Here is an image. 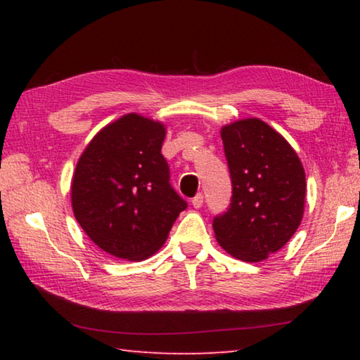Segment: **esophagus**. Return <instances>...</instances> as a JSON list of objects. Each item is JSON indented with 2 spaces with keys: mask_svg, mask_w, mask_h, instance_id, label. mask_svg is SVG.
<instances>
[{
  "mask_svg": "<svg viewBox=\"0 0 360 360\" xmlns=\"http://www.w3.org/2000/svg\"><path fill=\"white\" fill-rule=\"evenodd\" d=\"M192 206L193 208H202L203 206V195L202 193L195 195V197L192 198Z\"/></svg>",
  "mask_w": 360,
  "mask_h": 360,
  "instance_id": "obj_1",
  "label": "esophagus"
}]
</instances>
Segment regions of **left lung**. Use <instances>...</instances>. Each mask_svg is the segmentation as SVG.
<instances>
[{
	"label": "left lung",
	"instance_id": "left-lung-1",
	"mask_svg": "<svg viewBox=\"0 0 360 360\" xmlns=\"http://www.w3.org/2000/svg\"><path fill=\"white\" fill-rule=\"evenodd\" d=\"M231 179L229 210L212 219L216 240L245 262H260L295 233L304 208V172L290 144L259 119L225 125Z\"/></svg>",
	"mask_w": 360,
	"mask_h": 360
}]
</instances>
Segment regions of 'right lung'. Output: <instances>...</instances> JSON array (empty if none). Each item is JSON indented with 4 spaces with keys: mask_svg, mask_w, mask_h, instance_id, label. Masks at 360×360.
I'll return each instance as SVG.
<instances>
[{
    "mask_svg": "<svg viewBox=\"0 0 360 360\" xmlns=\"http://www.w3.org/2000/svg\"><path fill=\"white\" fill-rule=\"evenodd\" d=\"M163 139L160 122L127 114L90 141L76 165V221L96 246L119 259H148L187 208L169 184Z\"/></svg>",
    "mask_w": 360,
    "mask_h": 360,
    "instance_id": "obj_1",
    "label": "right lung"
}]
</instances>
